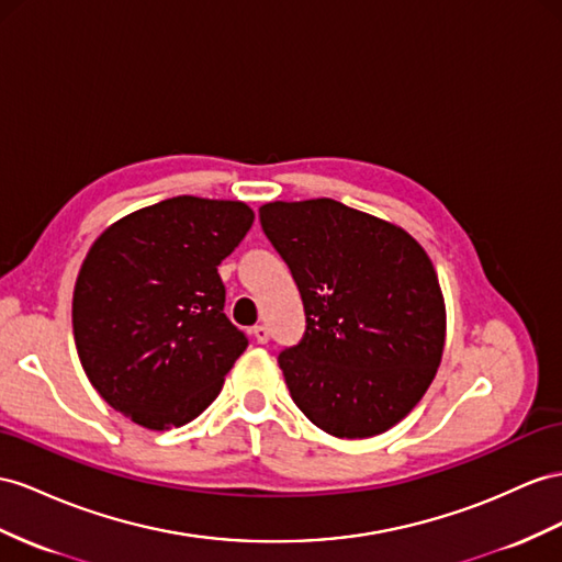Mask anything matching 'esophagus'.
Here are the masks:
<instances>
[{
    "label": "esophagus",
    "instance_id": "34e87169",
    "mask_svg": "<svg viewBox=\"0 0 562 562\" xmlns=\"http://www.w3.org/2000/svg\"><path fill=\"white\" fill-rule=\"evenodd\" d=\"M251 335H254V339H256L258 344H268V339H270V329H268L266 325H256V327L251 329Z\"/></svg>",
    "mask_w": 562,
    "mask_h": 562
}]
</instances>
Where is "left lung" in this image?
<instances>
[{
	"label": "left lung",
	"mask_w": 562,
	"mask_h": 562,
	"mask_svg": "<svg viewBox=\"0 0 562 562\" xmlns=\"http://www.w3.org/2000/svg\"><path fill=\"white\" fill-rule=\"evenodd\" d=\"M266 237L290 266L306 333L278 356L294 404L339 439L401 423L437 375L441 286L406 229L335 199L270 201Z\"/></svg>",
	"instance_id": "8db88e82"
}]
</instances>
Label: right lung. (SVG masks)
I'll list each match as a JSON object with an SVG mask.
<instances>
[{
	"mask_svg": "<svg viewBox=\"0 0 562 562\" xmlns=\"http://www.w3.org/2000/svg\"><path fill=\"white\" fill-rule=\"evenodd\" d=\"M244 201L172 196L106 227L74 292L85 375L147 429L194 420L249 339L227 321L218 266L249 233Z\"/></svg>",
	"mask_w": 562,
	"mask_h": 562,
	"instance_id": "add662e5",
	"label": "right lung"
}]
</instances>
